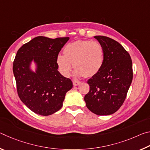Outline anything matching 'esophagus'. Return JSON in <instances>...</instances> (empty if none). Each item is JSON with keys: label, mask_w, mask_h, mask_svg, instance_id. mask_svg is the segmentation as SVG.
Instances as JSON below:
<instances>
[{"label": "esophagus", "mask_w": 150, "mask_h": 150, "mask_svg": "<svg viewBox=\"0 0 150 150\" xmlns=\"http://www.w3.org/2000/svg\"><path fill=\"white\" fill-rule=\"evenodd\" d=\"M73 85H74V86H78L79 85L81 84V81H77V80H73Z\"/></svg>", "instance_id": "obj_1"}]
</instances>
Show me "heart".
Returning <instances> with one entry per match:
<instances>
[{
	"label": "heart",
	"instance_id": "heart-1",
	"mask_svg": "<svg viewBox=\"0 0 150 150\" xmlns=\"http://www.w3.org/2000/svg\"><path fill=\"white\" fill-rule=\"evenodd\" d=\"M105 62V52L99 42L91 40H77L69 43L63 49V55H58V69L65 77L70 75L73 64L77 77H91L102 69Z\"/></svg>",
	"mask_w": 150,
	"mask_h": 150
}]
</instances>
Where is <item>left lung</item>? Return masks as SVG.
<instances>
[{
	"instance_id": "obj_1",
	"label": "left lung",
	"mask_w": 150,
	"mask_h": 150,
	"mask_svg": "<svg viewBox=\"0 0 150 150\" xmlns=\"http://www.w3.org/2000/svg\"><path fill=\"white\" fill-rule=\"evenodd\" d=\"M103 45L105 62L97 74L88 80L86 106L97 115H110L122 105L133 78L130 54L120 44L103 35L94 37Z\"/></svg>"
}]
</instances>
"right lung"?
Segmentation results:
<instances>
[{
	"instance_id": "right-lung-1",
	"label": "right lung",
	"mask_w": 150,
	"mask_h": 150,
	"mask_svg": "<svg viewBox=\"0 0 150 150\" xmlns=\"http://www.w3.org/2000/svg\"><path fill=\"white\" fill-rule=\"evenodd\" d=\"M69 37L55 39L38 36L18 50L13 63L17 92L22 102L42 116L56 112L62 107L66 93L73 83L58 71L56 58ZM34 61L37 66L30 68Z\"/></svg>"
}]
</instances>
